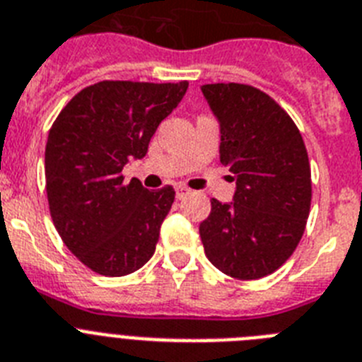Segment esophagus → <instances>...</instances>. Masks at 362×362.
Returning a JSON list of instances; mask_svg holds the SVG:
<instances>
[{"mask_svg": "<svg viewBox=\"0 0 362 362\" xmlns=\"http://www.w3.org/2000/svg\"><path fill=\"white\" fill-rule=\"evenodd\" d=\"M175 193H176V199L182 200V199H186V197L189 195V189H187V187H184V186H176Z\"/></svg>", "mask_w": 362, "mask_h": 362, "instance_id": "34e87169", "label": "esophagus"}]
</instances>
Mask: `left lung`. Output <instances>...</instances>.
Segmentation results:
<instances>
[{
    "label": "left lung",
    "mask_w": 362,
    "mask_h": 362,
    "mask_svg": "<svg viewBox=\"0 0 362 362\" xmlns=\"http://www.w3.org/2000/svg\"><path fill=\"white\" fill-rule=\"evenodd\" d=\"M221 130V163L233 173L232 202L211 199L199 226L211 265L238 279L272 274L293 256L311 208L302 134L274 99L247 84L200 88Z\"/></svg>",
    "instance_id": "1"
}]
</instances>
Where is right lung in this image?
Returning <instances> with one entry per match:
<instances>
[{
    "mask_svg": "<svg viewBox=\"0 0 362 362\" xmlns=\"http://www.w3.org/2000/svg\"><path fill=\"white\" fill-rule=\"evenodd\" d=\"M187 90L176 84L103 81L64 106L45 145V191L57 232L73 256L103 276L141 269L154 254L175 200L165 186L127 184L123 167L147 154L158 124Z\"/></svg>",
    "mask_w": 362,
    "mask_h": 362,
    "instance_id": "obj_1",
    "label": "right lung"
}]
</instances>
